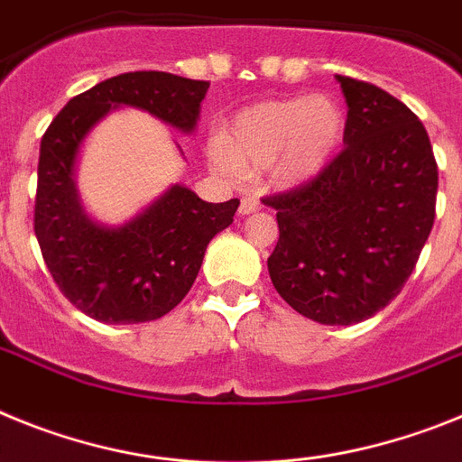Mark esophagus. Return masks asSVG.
Returning <instances> with one entry per match:
<instances>
[{"instance_id":"1","label":"esophagus","mask_w":462,"mask_h":462,"mask_svg":"<svg viewBox=\"0 0 462 462\" xmlns=\"http://www.w3.org/2000/svg\"><path fill=\"white\" fill-rule=\"evenodd\" d=\"M260 208H263V204H260V199H255V198H244L242 204H239V214L248 216V214H254V211H260Z\"/></svg>"}]
</instances>
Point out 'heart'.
I'll return each instance as SVG.
<instances>
[{
  "mask_svg": "<svg viewBox=\"0 0 462 462\" xmlns=\"http://www.w3.org/2000/svg\"><path fill=\"white\" fill-rule=\"evenodd\" d=\"M344 130L346 116L328 95L270 99L232 116L208 158L232 179L272 167L283 186H304L328 170Z\"/></svg>",
  "mask_w": 462,
  "mask_h": 462,
  "instance_id": "1",
  "label": "heart"
}]
</instances>
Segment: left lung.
I'll list each match as a JSON object with an SVG mask.
<instances>
[{
    "instance_id": "8db88e82",
    "label": "left lung",
    "mask_w": 462,
    "mask_h": 462,
    "mask_svg": "<svg viewBox=\"0 0 462 462\" xmlns=\"http://www.w3.org/2000/svg\"><path fill=\"white\" fill-rule=\"evenodd\" d=\"M344 151L276 208L272 283L298 314L353 326L386 307L414 272L435 223L437 162L423 123L372 83L337 76Z\"/></svg>"
}]
</instances>
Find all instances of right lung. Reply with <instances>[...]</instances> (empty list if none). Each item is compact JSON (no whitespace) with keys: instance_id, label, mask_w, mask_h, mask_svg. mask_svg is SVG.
Listing matches in <instances>:
<instances>
[{"instance_id":"1","label":"right lung","mask_w":462,"mask_h":462,"mask_svg":"<svg viewBox=\"0 0 462 462\" xmlns=\"http://www.w3.org/2000/svg\"><path fill=\"white\" fill-rule=\"evenodd\" d=\"M207 90V81L167 71H130L69 99L43 134L34 232L64 298L99 323L125 326L170 314L198 279L208 242L232 223L239 199L211 204L174 183L134 218L104 226L88 216L76 188L83 142L123 106L192 134Z\"/></svg>"}]
</instances>
